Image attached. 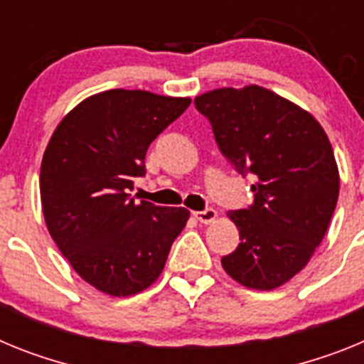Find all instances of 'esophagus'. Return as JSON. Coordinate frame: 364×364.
Returning a JSON list of instances; mask_svg holds the SVG:
<instances>
[{
	"instance_id": "34e87169",
	"label": "esophagus",
	"mask_w": 364,
	"mask_h": 364,
	"mask_svg": "<svg viewBox=\"0 0 364 364\" xmlns=\"http://www.w3.org/2000/svg\"><path fill=\"white\" fill-rule=\"evenodd\" d=\"M194 214V218L198 221H201V223H213L214 220H216V216H218V213L216 210H214V208H205V210H196V213H192Z\"/></svg>"
}]
</instances>
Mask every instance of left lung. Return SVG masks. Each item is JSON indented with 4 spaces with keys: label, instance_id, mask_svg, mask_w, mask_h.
<instances>
[{
    "label": "left lung",
    "instance_id": "left-lung-1",
    "mask_svg": "<svg viewBox=\"0 0 364 364\" xmlns=\"http://www.w3.org/2000/svg\"><path fill=\"white\" fill-rule=\"evenodd\" d=\"M194 102L221 154L255 178L251 207L227 214L240 243L221 265L251 289L280 287L304 269L333 216L339 170L330 139L311 113L260 86L221 87Z\"/></svg>",
    "mask_w": 364,
    "mask_h": 364
}]
</instances>
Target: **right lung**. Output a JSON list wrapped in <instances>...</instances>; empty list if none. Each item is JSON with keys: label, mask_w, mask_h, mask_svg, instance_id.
<instances>
[{"label": "right lung", "mask_w": 364, "mask_h": 364, "mask_svg": "<svg viewBox=\"0 0 364 364\" xmlns=\"http://www.w3.org/2000/svg\"><path fill=\"white\" fill-rule=\"evenodd\" d=\"M191 99L109 90L82 100L50 137L40 196L50 238L87 284L112 296L156 282L191 213L135 201L151 141Z\"/></svg>", "instance_id": "add662e5"}]
</instances>
